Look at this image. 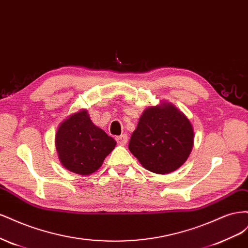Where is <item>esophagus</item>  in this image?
<instances>
[{
  "instance_id": "esophagus-1",
  "label": "esophagus",
  "mask_w": 248,
  "mask_h": 248,
  "mask_svg": "<svg viewBox=\"0 0 248 248\" xmlns=\"http://www.w3.org/2000/svg\"><path fill=\"white\" fill-rule=\"evenodd\" d=\"M127 139H128V138H127L126 134H122V136L117 137L116 140H117V142H118L120 146H125L126 142H127Z\"/></svg>"
}]
</instances>
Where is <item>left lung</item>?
Listing matches in <instances>:
<instances>
[{
    "label": "left lung",
    "instance_id": "8db88e82",
    "mask_svg": "<svg viewBox=\"0 0 248 248\" xmlns=\"http://www.w3.org/2000/svg\"><path fill=\"white\" fill-rule=\"evenodd\" d=\"M193 139L188 118L174 104L164 101L142 111L128 148L146 170L166 175L184 164Z\"/></svg>",
    "mask_w": 248,
    "mask_h": 248
}]
</instances>
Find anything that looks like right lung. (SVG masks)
<instances>
[{"label": "right lung", "instance_id": "add662e5", "mask_svg": "<svg viewBox=\"0 0 248 248\" xmlns=\"http://www.w3.org/2000/svg\"><path fill=\"white\" fill-rule=\"evenodd\" d=\"M117 142L94 125L87 109L67 117L56 133V149L62 166L81 176L93 174Z\"/></svg>", "mask_w": 248, "mask_h": 248}]
</instances>
